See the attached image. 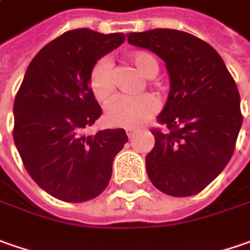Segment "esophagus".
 Wrapping results in <instances>:
<instances>
[{
    "instance_id": "esophagus-1",
    "label": "esophagus",
    "mask_w": 250,
    "mask_h": 250,
    "mask_svg": "<svg viewBox=\"0 0 250 250\" xmlns=\"http://www.w3.org/2000/svg\"><path fill=\"white\" fill-rule=\"evenodd\" d=\"M137 131H138V130H137V128H133V127H128V128H125V133H127V137H128V138H131V137L136 134Z\"/></svg>"
}]
</instances>
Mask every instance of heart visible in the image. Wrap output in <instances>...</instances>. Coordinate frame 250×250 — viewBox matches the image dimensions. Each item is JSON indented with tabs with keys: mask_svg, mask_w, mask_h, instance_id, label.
<instances>
[{
	"mask_svg": "<svg viewBox=\"0 0 250 250\" xmlns=\"http://www.w3.org/2000/svg\"><path fill=\"white\" fill-rule=\"evenodd\" d=\"M128 59L144 77L151 78L158 72L157 59L146 50L128 53ZM89 89L98 102H107L114 93L113 65L107 59H99L89 71ZM159 109V102L152 95L120 96L106 107L107 123L116 127H140L149 120Z\"/></svg>",
	"mask_w": 250,
	"mask_h": 250,
	"instance_id": "heart-1",
	"label": "heart"
}]
</instances>
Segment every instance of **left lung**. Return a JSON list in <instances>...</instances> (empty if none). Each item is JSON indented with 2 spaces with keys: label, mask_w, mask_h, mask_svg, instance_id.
<instances>
[{
  "label": "left lung",
  "mask_w": 250,
  "mask_h": 250,
  "mask_svg": "<svg viewBox=\"0 0 250 250\" xmlns=\"http://www.w3.org/2000/svg\"><path fill=\"white\" fill-rule=\"evenodd\" d=\"M128 43L165 61L168 102L152 128L155 146L146 155L148 178L175 197L197 194L227 167L242 125L241 99L220 54L204 40L175 29L133 32Z\"/></svg>",
  "instance_id": "8db88e82"
}]
</instances>
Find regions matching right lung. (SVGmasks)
<instances>
[{
    "label": "right lung",
    "instance_id": "1",
    "mask_svg": "<svg viewBox=\"0 0 250 250\" xmlns=\"http://www.w3.org/2000/svg\"><path fill=\"white\" fill-rule=\"evenodd\" d=\"M125 39L88 27L68 30L33 57L18 89L12 130L18 152L30 178L59 200L98 197L128 141L123 128L82 136L102 114L89 89V71Z\"/></svg>",
    "mask_w": 250,
    "mask_h": 250
}]
</instances>
